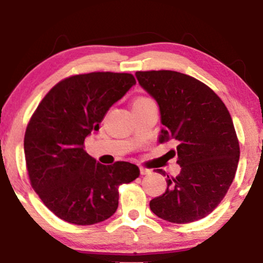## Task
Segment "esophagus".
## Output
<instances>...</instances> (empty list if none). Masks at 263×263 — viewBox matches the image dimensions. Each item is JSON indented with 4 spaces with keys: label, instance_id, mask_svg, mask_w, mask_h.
I'll use <instances>...</instances> for the list:
<instances>
[{
    "label": "esophagus",
    "instance_id": "1",
    "mask_svg": "<svg viewBox=\"0 0 263 263\" xmlns=\"http://www.w3.org/2000/svg\"><path fill=\"white\" fill-rule=\"evenodd\" d=\"M151 172H152V170H149V168L140 167V174H141L142 176H143V175H149Z\"/></svg>",
    "mask_w": 263,
    "mask_h": 263
}]
</instances>
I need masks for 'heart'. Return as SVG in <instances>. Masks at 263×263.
I'll use <instances>...</instances> for the list:
<instances>
[{
  "label": "heart",
  "instance_id": "obj_1",
  "mask_svg": "<svg viewBox=\"0 0 263 263\" xmlns=\"http://www.w3.org/2000/svg\"><path fill=\"white\" fill-rule=\"evenodd\" d=\"M148 102H152V99H149V98H146V97H140V98L135 99V102H134V105H133V106H136V105H141V104H146V103H148Z\"/></svg>",
  "mask_w": 263,
  "mask_h": 263
}]
</instances>
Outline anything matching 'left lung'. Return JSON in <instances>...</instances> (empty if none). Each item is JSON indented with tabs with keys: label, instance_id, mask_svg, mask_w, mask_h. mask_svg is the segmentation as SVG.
<instances>
[{
	"label": "left lung",
	"instance_id": "obj_1",
	"mask_svg": "<svg viewBox=\"0 0 263 263\" xmlns=\"http://www.w3.org/2000/svg\"><path fill=\"white\" fill-rule=\"evenodd\" d=\"M135 75L159 105V142L178 143L172 152L181 172L167 176V188L151 200V211L175 224L200 220L217 208L235 178L239 143L231 115L214 91L189 75L174 70Z\"/></svg>",
	"mask_w": 263,
	"mask_h": 263
}]
</instances>
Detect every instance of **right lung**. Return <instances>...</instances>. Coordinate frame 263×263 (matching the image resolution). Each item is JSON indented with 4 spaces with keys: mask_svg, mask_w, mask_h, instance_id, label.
Masks as SVG:
<instances>
[{
    "mask_svg": "<svg viewBox=\"0 0 263 263\" xmlns=\"http://www.w3.org/2000/svg\"><path fill=\"white\" fill-rule=\"evenodd\" d=\"M136 84L128 73L73 75L50 89L32 115L24 149L32 188L62 220L93 225L118 207V186L139 177L128 161L99 164L84 149L107 111Z\"/></svg>",
    "mask_w": 263,
    "mask_h": 263,
    "instance_id": "1",
    "label": "right lung"
}]
</instances>
